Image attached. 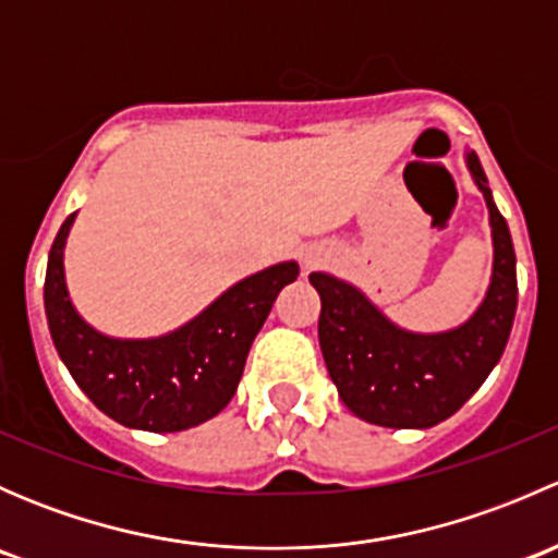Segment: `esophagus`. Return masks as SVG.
Returning <instances> with one entry per match:
<instances>
[{
    "label": "esophagus",
    "instance_id": "obj_1",
    "mask_svg": "<svg viewBox=\"0 0 558 558\" xmlns=\"http://www.w3.org/2000/svg\"><path fill=\"white\" fill-rule=\"evenodd\" d=\"M305 262H307V264H313V256H305Z\"/></svg>",
    "mask_w": 558,
    "mask_h": 558
}]
</instances>
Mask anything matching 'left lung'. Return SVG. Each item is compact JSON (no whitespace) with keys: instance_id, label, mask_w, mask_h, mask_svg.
Listing matches in <instances>:
<instances>
[{"instance_id":"obj_1","label":"left lung","mask_w":558,"mask_h":558,"mask_svg":"<svg viewBox=\"0 0 558 558\" xmlns=\"http://www.w3.org/2000/svg\"><path fill=\"white\" fill-rule=\"evenodd\" d=\"M464 159L486 199L494 245L486 296L464 324L429 335L402 329L356 286L311 272L320 296L318 342L326 369L345 408L367 424L429 429L451 418L483 386L508 345L519 302L513 240L477 156L466 150Z\"/></svg>"}]
</instances>
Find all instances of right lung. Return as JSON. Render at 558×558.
Segmentation results:
<instances>
[{
	"mask_svg": "<svg viewBox=\"0 0 558 558\" xmlns=\"http://www.w3.org/2000/svg\"><path fill=\"white\" fill-rule=\"evenodd\" d=\"M75 216L61 223L45 272L48 329L75 384L129 429L165 435L210 421L238 391L251 342L300 264L280 262L247 275L167 335L121 340L94 329L70 300L64 245Z\"/></svg>",
	"mask_w": 558,
	"mask_h": 558,
	"instance_id": "right-lung-1",
	"label": "right lung"
}]
</instances>
